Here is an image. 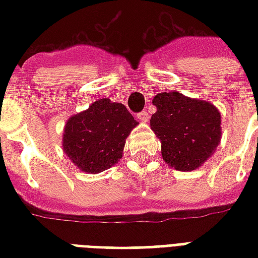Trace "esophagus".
<instances>
[{"label":"esophagus","mask_w":258,"mask_h":258,"mask_svg":"<svg viewBox=\"0 0 258 258\" xmlns=\"http://www.w3.org/2000/svg\"><path fill=\"white\" fill-rule=\"evenodd\" d=\"M137 117H138V120H140V121H144V123H146V121L149 120V113L146 112V110H142V112L137 114Z\"/></svg>","instance_id":"esophagus-1"}]
</instances>
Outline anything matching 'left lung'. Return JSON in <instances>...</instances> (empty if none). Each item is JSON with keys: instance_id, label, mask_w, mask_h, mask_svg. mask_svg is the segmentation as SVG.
<instances>
[{"instance_id": "8db88e82", "label": "left lung", "mask_w": 258, "mask_h": 258, "mask_svg": "<svg viewBox=\"0 0 258 258\" xmlns=\"http://www.w3.org/2000/svg\"><path fill=\"white\" fill-rule=\"evenodd\" d=\"M157 112L151 128L162 144V157L179 171L200 167L221 140V114L213 103L181 92H160L153 98Z\"/></svg>"}]
</instances>
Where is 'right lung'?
Returning <instances> with one entry per match:
<instances>
[{"mask_svg": "<svg viewBox=\"0 0 258 258\" xmlns=\"http://www.w3.org/2000/svg\"><path fill=\"white\" fill-rule=\"evenodd\" d=\"M137 124L123 103L98 99L69 118L62 148L81 171L98 174L121 159L125 138Z\"/></svg>", "mask_w": 258, "mask_h": 258, "instance_id": "obj_1", "label": "right lung"}]
</instances>
